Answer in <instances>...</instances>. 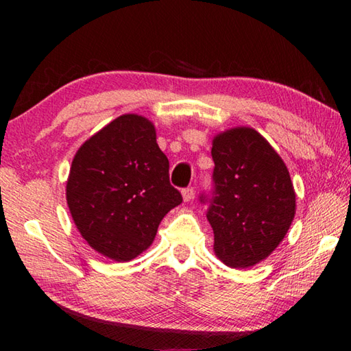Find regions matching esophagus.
<instances>
[{
    "instance_id": "34e87169",
    "label": "esophagus",
    "mask_w": 351,
    "mask_h": 351,
    "mask_svg": "<svg viewBox=\"0 0 351 351\" xmlns=\"http://www.w3.org/2000/svg\"><path fill=\"white\" fill-rule=\"evenodd\" d=\"M193 195H195L193 187H187V189L182 190V199L186 201V203H189L190 199H193Z\"/></svg>"
}]
</instances>
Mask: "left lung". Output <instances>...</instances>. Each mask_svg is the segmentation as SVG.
<instances>
[{
  "mask_svg": "<svg viewBox=\"0 0 351 351\" xmlns=\"http://www.w3.org/2000/svg\"><path fill=\"white\" fill-rule=\"evenodd\" d=\"M212 158L215 197L207 219L213 252L229 268H252L280 245L294 219L289 171L269 142L251 127L213 136Z\"/></svg>",
  "mask_w": 351,
  "mask_h": 351,
  "instance_id": "8db88e82",
  "label": "left lung"
}]
</instances>
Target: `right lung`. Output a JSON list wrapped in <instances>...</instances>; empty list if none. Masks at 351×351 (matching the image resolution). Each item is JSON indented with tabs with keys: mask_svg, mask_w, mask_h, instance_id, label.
I'll return each mask as SVG.
<instances>
[{
	"mask_svg": "<svg viewBox=\"0 0 351 351\" xmlns=\"http://www.w3.org/2000/svg\"><path fill=\"white\" fill-rule=\"evenodd\" d=\"M71 217L104 257L130 261L147 251L162 218L182 203L153 122L122 114L86 139L66 181Z\"/></svg>",
	"mask_w": 351,
	"mask_h": 351,
	"instance_id": "obj_1",
	"label": "right lung"
}]
</instances>
